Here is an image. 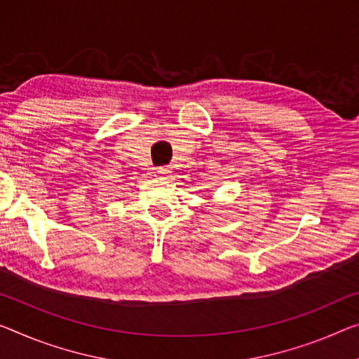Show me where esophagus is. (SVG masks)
<instances>
[{"instance_id": "obj_1", "label": "esophagus", "mask_w": 359, "mask_h": 359, "mask_svg": "<svg viewBox=\"0 0 359 359\" xmlns=\"http://www.w3.org/2000/svg\"><path fill=\"white\" fill-rule=\"evenodd\" d=\"M156 172L158 175H168L170 173V168L168 167H158V168H156Z\"/></svg>"}]
</instances>
